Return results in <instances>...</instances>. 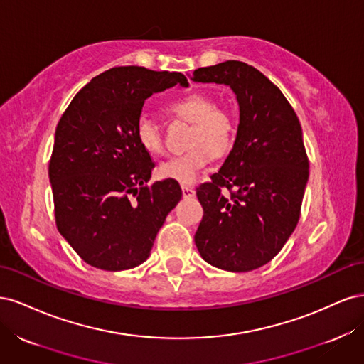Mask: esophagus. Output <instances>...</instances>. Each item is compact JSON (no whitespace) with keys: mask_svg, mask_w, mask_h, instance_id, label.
Returning a JSON list of instances; mask_svg holds the SVG:
<instances>
[{"mask_svg":"<svg viewBox=\"0 0 364 364\" xmlns=\"http://www.w3.org/2000/svg\"><path fill=\"white\" fill-rule=\"evenodd\" d=\"M182 194H183V197H194L196 196V190L193 188V186L183 185L182 186Z\"/></svg>","mask_w":364,"mask_h":364,"instance_id":"1","label":"esophagus"}]
</instances>
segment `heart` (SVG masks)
I'll list each match as a JSON object with an SVG mask.
<instances>
[{
  "mask_svg": "<svg viewBox=\"0 0 364 364\" xmlns=\"http://www.w3.org/2000/svg\"><path fill=\"white\" fill-rule=\"evenodd\" d=\"M171 112L193 123L190 132V151L171 158L159 165L158 174L162 179L181 185H193L208 167L213 156H222L232 147L235 138L234 119L225 109L217 107L211 97L202 92H191L178 97L170 103ZM139 147L149 155H162L164 141L155 121L142 117L135 127Z\"/></svg>",
  "mask_w": 364,
  "mask_h": 364,
  "instance_id": "obj_1",
  "label": "heart"
}]
</instances>
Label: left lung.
Here are the masks:
<instances>
[{
  "mask_svg": "<svg viewBox=\"0 0 364 364\" xmlns=\"http://www.w3.org/2000/svg\"><path fill=\"white\" fill-rule=\"evenodd\" d=\"M191 80L229 86L240 109L232 150L197 188L203 218L196 246L214 267L255 270L278 255L299 222L308 182L301 123L278 87L247 63L199 68Z\"/></svg>",
  "mask_w": 364,
  "mask_h": 364,
  "instance_id": "obj_1",
  "label": "left lung"
}]
</instances>
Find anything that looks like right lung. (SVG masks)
Here are the masks:
<instances>
[{"label": "right lung", "mask_w": 364, "mask_h": 364, "mask_svg": "<svg viewBox=\"0 0 364 364\" xmlns=\"http://www.w3.org/2000/svg\"><path fill=\"white\" fill-rule=\"evenodd\" d=\"M181 73L118 67L75 94L56 127L48 178L62 237L92 267L118 272L144 262L182 190L174 181L147 185L155 168L135 136L144 102Z\"/></svg>", "instance_id": "obj_1"}]
</instances>
